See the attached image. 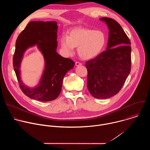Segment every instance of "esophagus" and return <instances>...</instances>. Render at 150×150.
<instances>
[{"mask_svg":"<svg viewBox=\"0 0 150 150\" xmlns=\"http://www.w3.org/2000/svg\"><path fill=\"white\" fill-rule=\"evenodd\" d=\"M82 65V63H80V62H75V66H76V67L80 66V65Z\"/></svg>","mask_w":150,"mask_h":150,"instance_id":"1","label":"esophagus"}]
</instances>
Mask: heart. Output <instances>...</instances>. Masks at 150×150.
Returning <instances> with one entry per match:
<instances>
[{
  "instance_id": "heart-1",
  "label": "heart",
  "mask_w": 150,
  "mask_h": 150,
  "mask_svg": "<svg viewBox=\"0 0 150 150\" xmlns=\"http://www.w3.org/2000/svg\"><path fill=\"white\" fill-rule=\"evenodd\" d=\"M107 37L103 31L86 28H74L68 35L63 34L60 38L64 54L72 55L74 47H78V53L83 59H91L98 56L105 47Z\"/></svg>"
}]
</instances>
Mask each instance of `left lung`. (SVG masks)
I'll list each match as a JSON object with an SVG mask.
<instances>
[{"mask_svg": "<svg viewBox=\"0 0 150 150\" xmlns=\"http://www.w3.org/2000/svg\"><path fill=\"white\" fill-rule=\"evenodd\" d=\"M109 30L106 50L86 62L87 87L97 98H110L119 93L131 72V42L120 25L110 18H101Z\"/></svg>", "mask_w": 150, "mask_h": 150, "instance_id": "obj_1", "label": "left lung"}]
</instances>
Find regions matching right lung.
<instances>
[{
  "instance_id": "obj_1",
  "label": "right lung",
  "mask_w": 150,
  "mask_h": 150,
  "mask_svg": "<svg viewBox=\"0 0 150 150\" xmlns=\"http://www.w3.org/2000/svg\"><path fill=\"white\" fill-rule=\"evenodd\" d=\"M57 24L56 21H31L16 41L13 66L21 90L30 98L41 101L55 100L61 91L64 76L74 67L73 60L56 52ZM35 45L44 56L45 68L39 83L30 88L20 79V67L24 52Z\"/></svg>"
}]
</instances>
